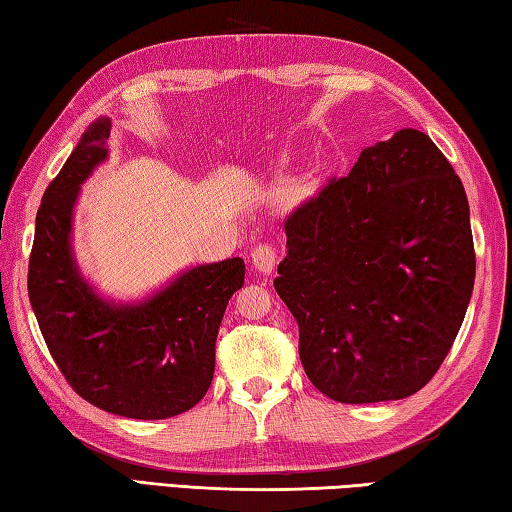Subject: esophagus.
Segmentation results:
<instances>
[{
    "instance_id": "obj_1",
    "label": "esophagus",
    "mask_w": 512,
    "mask_h": 512,
    "mask_svg": "<svg viewBox=\"0 0 512 512\" xmlns=\"http://www.w3.org/2000/svg\"><path fill=\"white\" fill-rule=\"evenodd\" d=\"M276 261H279V251L272 245H256L254 251H251V265H254L263 276L272 274Z\"/></svg>"
}]
</instances>
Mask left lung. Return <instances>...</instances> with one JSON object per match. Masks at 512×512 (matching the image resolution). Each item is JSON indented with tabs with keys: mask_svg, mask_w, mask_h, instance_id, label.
Instances as JSON below:
<instances>
[{
	"mask_svg": "<svg viewBox=\"0 0 512 512\" xmlns=\"http://www.w3.org/2000/svg\"><path fill=\"white\" fill-rule=\"evenodd\" d=\"M274 288L310 382L337 402L402 400L434 378L474 288L468 195L425 132L364 148L285 222Z\"/></svg>",
	"mask_w": 512,
	"mask_h": 512,
	"instance_id": "1",
	"label": "left lung"
}]
</instances>
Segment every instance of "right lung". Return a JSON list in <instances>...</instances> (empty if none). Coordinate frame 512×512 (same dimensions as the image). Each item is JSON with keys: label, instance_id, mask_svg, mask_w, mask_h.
<instances>
[{"label": "right lung", "instance_id": "right-lung-1", "mask_svg": "<svg viewBox=\"0 0 512 512\" xmlns=\"http://www.w3.org/2000/svg\"><path fill=\"white\" fill-rule=\"evenodd\" d=\"M110 121L83 134L42 195L29 261V299L44 342L80 398L116 416L184 414L209 391L215 337L242 258L195 265L134 303L103 299L78 270L71 224L80 184L107 159Z\"/></svg>", "mask_w": 512, "mask_h": 512}]
</instances>
